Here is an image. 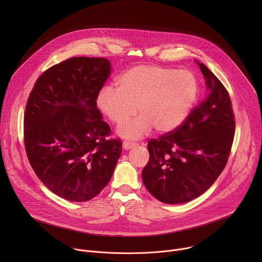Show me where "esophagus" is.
Listing matches in <instances>:
<instances>
[{"instance_id": "1", "label": "esophagus", "mask_w": 262, "mask_h": 262, "mask_svg": "<svg viewBox=\"0 0 262 262\" xmlns=\"http://www.w3.org/2000/svg\"><path fill=\"white\" fill-rule=\"evenodd\" d=\"M122 146H123V148L125 149V150H129V149H132V148H134V147L137 146V143H135V142H129V141H124L123 144H122Z\"/></svg>"}]
</instances>
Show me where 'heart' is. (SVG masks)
<instances>
[{
  "instance_id": "1",
  "label": "heart",
  "mask_w": 262,
  "mask_h": 262,
  "mask_svg": "<svg viewBox=\"0 0 262 262\" xmlns=\"http://www.w3.org/2000/svg\"><path fill=\"white\" fill-rule=\"evenodd\" d=\"M200 84L189 70L160 65H137L118 80V88L104 86L96 103L113 123L122 124L138 108L141 115L118 127L119 136L140 139L154 127L160 134L177 129L192 113L199 98Z\"/></svg>"
}]
</instances>
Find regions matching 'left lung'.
<instances>
[{
	"instance_id": "1",
	"label": "left lung",
	"mask_w": 262,
	"mask_h": 262,
	"mask_svg": "<svg viewBox=\"0 0 262 262\" xmlns=\"http://www.w3.org/2000/svg\"><path fill=\"white\" fill-rule=\"evenodd\" d=\"M207 94L177 129L149 140V162L142 172L148 192L168 204L189 202L204 192L225 168L235 120L228 91L196 61Z\"/></svg>"
}]
</instances>
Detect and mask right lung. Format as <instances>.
I'll return each mask as SVG.
<instances>
[{"mask_svg":"<svg viewBox=\"0 0 262 262\" xmlns=\"http://www.w3.org/2000/svg\"><path fill=\"white\" fill-rule=\"evenodd\" d=\"M111 72L104 58L73 57L37 79L26 105L24 141L36 175L54 194L73 202L97 196L121 156L107 139L96 99Z\"/></svg>","mask_w":262,"mask_h":262,"instance_id":"add662e5","label":"right lung"}]
</instances>
